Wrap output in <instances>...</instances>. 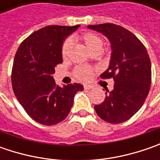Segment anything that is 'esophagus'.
I'll return each mask as SVG.
<instances>
[{"instance_id": "34e87169", "label": "esophagus", "mask_w": 160, "mask_h": 160, "mask_svg": "<svg viewBox=\"0 0 160 160\" xmlns=\"http://www.w3.org/2000/svg\"><path fill=\"white\" fill-rule=\"evenodd\" d=\"M83 88H84V90H90V89H92V87L91 85H87V84H85V85H83Z\"/></svg>"}]
</instances>
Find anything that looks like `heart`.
<instances>
[{
	"label": "heart",
	"instance_id": "obj_1",
	"mask_svg": "<svg viewBox=\"0 0 160 160\" xmlns=\"http://www.w3.org/2000/svg\"><path fill=\"white\" fill-rule=\"evenodd\" d=\"M80 40L83 42L85 47L90 52L93 54L101 52L103 49L104 42L99 34L94 33H84L80 36ZM72 42L70 39H66L61 47V55L62 58H67L70 52ZM93 69L90 67H78L74 70L75 77L80 81H87L89 80L92 75Z\"/></svg>",
	"mask_w": 160,
	"mask_h": 160
}]
</instances>
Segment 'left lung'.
<instances>
[{"label":"left lung","mask_w":160,"mask_h":160,"mask_svg":"<svg viewBox=\"0 0 160 160\" xmlns=\"http://www.w3.org/2000/svg\"><path fill=\"white\" fill-rule=\"evenodd\" d=\"M104 34L111 43L109 67L101 77L113 78L114 89H105L104 102L94 106L106 122L119 124L130 119L143 105L151 89V64L148 52L138 38L123 27L111 23L88 26Z\"/></svg>","instance_id":"8db88e82"}]
</instances>
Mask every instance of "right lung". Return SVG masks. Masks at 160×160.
Listing matches in <instances>:
<instances>
[{
    "label": "right lung",
    "mask_w": 160,
    "mask_h": 160,
    "mask_svg": "<svg viewBox=\"0 0 160 160\" xmlns=\"http://www.w3.org/2000/svg\"><path fill=\"white\" fill-rule=\"evenodd\" d=\"M80 26H48L31 34L16 52L11 83L18 101L34 121L45 126L56 125L68 117L75 94L83 91L81 83L62 87L52 75L62 63L61 47L65 38Z\"/></svg>",
    "instance_id": "right-lung-1"
}]
</instances>
